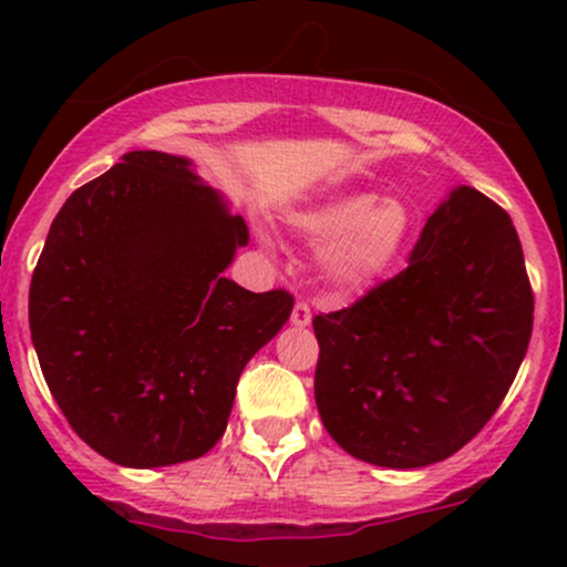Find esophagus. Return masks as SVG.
<instances>
[{"mask_svg":"<svg viewBox=\"0 0 567 567\" xmlns=\"http://www.w3.org/2000/svg\"><path fill=\"white\" fill-rule=\"evenodd\" d=\"M290 322L298 324V328H306V324L311 322V309H309V303H306V301H296V306H292Z\"/></svg>","mask_w":567,"mask_h":567,"instance_id":"34e87169","label":"esophagus"}]
</instances>
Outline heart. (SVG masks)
I'll use <instances>...</instances> for the list:
<instances>
[{
  "mask_svg": "<svg viewBox=\"0 0 567 567\" xmlns=\"http://www.w3.org/2000/svg\"><path fill=\"white\" fill-rule=\"evenodd\" d=\"M296 226L324 252L328 275L343 288H360L389 269L408 237V210L375 194H341L296 216Z\"/></svg>",
  "mask_w": 567,
  "mask_h": 567,
  "instance_id": "b5f03b06",
  "label": "heart"
}]
</instances>
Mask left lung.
Returning a JSON list of instances; mask_svg holds the SVG:
<instances>
[{
	"mask_svg": "<svg viewBox=\"0 0 567 567\" xmlns=\"http://www.w3.org/2000/svg\"><path fill=\"white\" fill-rule=\"evenodd\" d=\"M315 396L354 458L419 470L458 453L509 392L533 330L523 245L504 207L461 186L408 269L317 315Z\"/></svg>",
	"mask_w": 567,
	"mask_h": 567,
	"instance_id": "left-lung-1",
	"label": "left lung"
}]
</instances>
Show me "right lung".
<instances>
[{"mask_svg":"<svg viewBox=\"0 0 567 567\" xmlns=\"http://www.w3.org/2000/svg\"><path fill=\"white\" fill-rule=\"evenodd\" d=\"M243 216L188 159L130 152L61 207L29 288L50 394L80 437L133 470L199 458L224 437L237 381L292 296L220 271Z\"/></svg>","mask_w":567,"mask_h":567,"instance_id":"add662e5","label":"right lung"}]
</instances>
